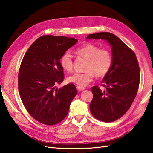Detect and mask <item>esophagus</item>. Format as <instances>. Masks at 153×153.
I'll return each instance as SVG.
<instances>
[{"instance_id": "34e87169", "label": "esophagus", "mask_w": 153, "mask_h": 153, "mask_svg": "<svg viewBox=\"0 0 153 153\" xmlns=\"http://www.w3.org/2000/svg\"><path fill=\"white\" fill-rule=\"evenodd\" d=\"M77 91H83L85 89V88L83 87H80V86H77Z\"/></svg>"}]
</instances>
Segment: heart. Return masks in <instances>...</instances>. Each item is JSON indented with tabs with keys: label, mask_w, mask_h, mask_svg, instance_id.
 I'll list each match as a JSON object with an SVG mask.
<instances>
[{
	"label": "heart",
	"mask_w": 153,
	"mask_h": 153,
	"mask_svg": "<svg viewBox=\"0 0 153 153\" xmlns=\"http://www.w3.org/2000/svg\"><path fill=\"white\" fill-rule=\"evenodd\" d=\"M76 54L87 59L85 72H75L68 77V82L79 86H86L93 79L95 75L103 77L108 73L112 65V56L110 51L100 48L98 45L87 43L77 48ZM61 67L71 71L73 68V57L70 51H66L60 59Z\"/></svg>",
	"instance_id": "b5f03b06"
}]
</instances>
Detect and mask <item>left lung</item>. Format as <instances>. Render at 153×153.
Returning <instances> with one entry per match:
<instances>
[{
    "instance_id": "obj_1",
    "label": "left lung",
    "mask_w": 153,
    "mask_h": 153,
    "mask_svg": "<svg viewBox=\"0 0 153 153\" xmlns=\"http://www.w3.org/2000/svg\"><path fill=\"white\" fill-rule=\"evenodd\" d=\"M87 38L105 39L112 47V65L101 84L105 89L92 87L93 98L89 108L95 118L114 122L125 114L137 95L140 81L137 57L130 48L109 32L90 34Z\"/></svg>"
}]
</instances>
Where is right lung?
<instances>
[{"label":"right lung","instance_id":"add662e5","mask_svg":"<svg viewBox=\"0 0 153 153\" xmlns=\"http://www.w3.org/2000/svg\"><path fill=\"white\" fill-rule=\"evenodd\" d=\"M77 41L71 37L43 35L33 42L23 58L18 74L19 96L29 114L43 124L62 121L77 95L72 83L56 88L64 78L60 57Z\"/></svg>","mask_w":153,"mask_h":153}]
</instances>
